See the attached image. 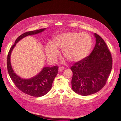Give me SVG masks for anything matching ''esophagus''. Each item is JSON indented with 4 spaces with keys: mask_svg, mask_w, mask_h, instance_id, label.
Wrapping results in <instances>:
<instances>
[{
    "mask_svg": "<svg viewBox=\"0 0 121 121\" xmlns=\"http://www.w3.org/2000/svg\"><path fill=\"white\" fill-rule=\"evenodd\" d=\"M64 70V68H62V67H59V68H58V71L59 72H62Z\"/></svg>",
    "mask_w": 121,
    "mask_h": 121,
    "instance_id": "1",
    "label": "esophagus"
}]
</instances>
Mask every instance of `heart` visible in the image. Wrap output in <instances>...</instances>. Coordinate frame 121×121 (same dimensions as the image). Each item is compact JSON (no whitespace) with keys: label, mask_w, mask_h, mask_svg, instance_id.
Instances as JSON below:
<instances>
[{"label":"heart","mask_w":121,"mask_h":121,"mask_svg":"<svg viewBox=\"0 0 121 121\" xmlns=\"http://www.w3.org/2000/svg\"><path fill=\"white\" fill-rule=\"evenodd\" d=\"M92 45V40L86 33L67 32L55 36L52 44L47 43L45 53L48 59L53 61L59 52L63 49L64 57L71 63H77L84 59L88 54Z\"/></svg>","instance_id":"1"}]
</instances>
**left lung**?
<instances>
[{
  "label": "left lung",
  "mask_w": 121,
  "mask_h": 121,
  "mask_svg": "<svg viewBox=\"0 0 121 121\" xmlns=\"http://www.w3.org/2000/svg\"><path fill=\"white\" fill-rule=\"evenodd\" d=\"M96 43L89 56L71 67L72 87L82 96L96 93L105 85L112 68L110 52L102 38L94 33Z\"/></svg>",
  "instance_id": "8db88e82"
}]
</instances>
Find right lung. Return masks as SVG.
Wrapping results in <instances>:
<instances>
[{"mask_svg": "<svg viewBox=\"0 0 121 121\" xmlns=\"http://www.w3.org/2000/svg\"><path fill=\"white\" fill-rule=\"evenodd\" d=\"M46 30V28L26 32L18 37L11 47L7 58V67L9 75L18 89L23 92L34 97H40L48 93L52 87L53 80L57 74L58 66L43 67L38 74L29 79H24L16 74L11 65L10 56L16 44L25 37L37 34Z\"/></svg>", "mask_w": 121, "mask_h": 121, "instance_id": "1", "label": "right lung"}]
</instances>
